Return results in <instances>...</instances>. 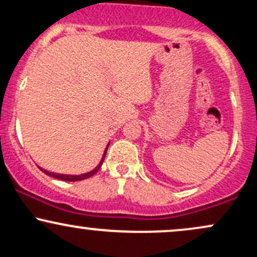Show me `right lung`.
<instances>
[{"label": "right lung", "instance_id": "1", "mask_svg": "<svg viewBox=\"0 0 257 257\" xmlns=\"http://www.w3.org/2000/svg\"><path fill=\"white\" fill-rule=\"evenodd\" d=\"M107 147H108V145L106 146L104 156H102V158H101V161H100V163L95 167V169H93V170H91V172H88V173H85V174H81V175H65V174L52 173V172H48V170H46V169H42V168H41V167H40V169L42 170L44 174H47V175H48V176H52V178H55V179H59V180H63V181H79V180L88 179V178H90V176H93L94 174H95L100 169V168H101L102 162H104V159H105V155H106V152H107Z\"/></svg>", "mask_w": 257, "mask_h": 257}]
</instances>
